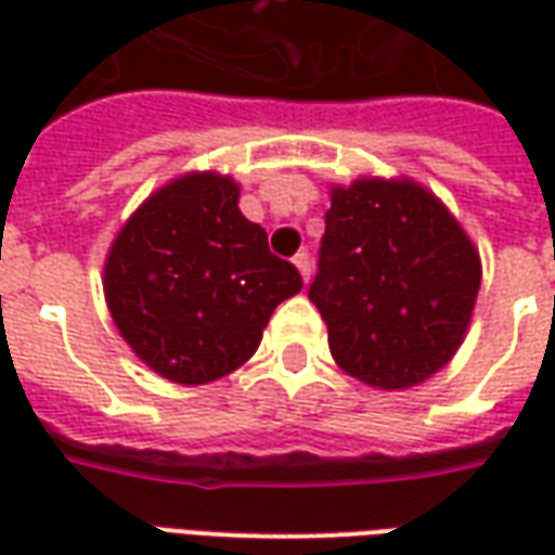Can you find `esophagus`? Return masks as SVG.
Returning <instances> with one entry per match:
<instances>
[{
  "label": "esophagus",
  "instance_id": "1",
  "mask_svg": "<svg viewBox=\"0 0 555 555\" xmlns=\"http://www.w3.org/2000/svg\"><path fill=\"white\" fill-rule=\"evenodd\" d=\"M294 267L300 270L302 282H309V279H312V258H309V253H306V249L294 255Z\"/></svg>",
  "mask_w": 555,
  "mask_h": 555
}]
</instances>
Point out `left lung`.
Listing matches in <instances>:
<instances>
[{
  "label": "left lung",
  "instance_id": "left-lung-1",
  "mask_svg": "<svg viewBox=\"0 0 555 555\" xmlns=\"http://www.w3.org/2000/svg\"><path fill=\"white\" fill-rule=\"evenodd\" d=\"M478 285L476 243L428 186L374 175L330 186L309 300L345 374L386 392L425 384L461 348Z\"/></svg>",
  "mask_w": 555,
  "mask_h": 555
}]
</instances>
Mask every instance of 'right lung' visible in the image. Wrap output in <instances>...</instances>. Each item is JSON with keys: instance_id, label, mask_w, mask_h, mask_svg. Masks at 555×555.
I'll return each instance as SVG.
<instances>
[{"instance_id": "obj_1", "label": "right lung", "mask_w": 555, "mask_h": 555, "mask_svg": "<svg viewBox=\"0 0 555 555\" xmlns=\"http://www.w3.org/2000/svg\"><path fill=\"white\" fill-rule=\"evenodd\" d=\"M237 202L229 175L186 171L147 195L106 253L113 324L163 380L205 386L241 369L273 309L302 288Z\"/></svg>"}]
</instances>
